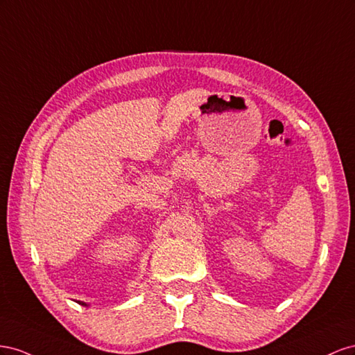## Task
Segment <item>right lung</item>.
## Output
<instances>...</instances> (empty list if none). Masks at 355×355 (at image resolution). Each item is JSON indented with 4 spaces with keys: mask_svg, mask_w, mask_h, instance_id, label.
I'll list each match as a JSON object with an SVG mask.
<instances>
[{
    "mask_svg": "<svg viewBox=\"0 0 355 355\" xmlns=\"http://www.w3.org/2000/svg\"><path fill=\"white\" fill-rule=\"evenodd\" d=\"M80 303V305H86V303H83V302H78Z\"/></svg>",
    "mask_w": 355,
    "mask_h": 355,
    "instance_id": "obj_1",
    "label": "right lung"
}]
</instances>
